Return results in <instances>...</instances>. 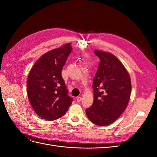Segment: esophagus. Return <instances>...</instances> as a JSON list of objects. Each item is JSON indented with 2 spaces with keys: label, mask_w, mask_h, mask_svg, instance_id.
<instances>
[{
  "label": "esophagus",
  "mask_w": 157,
  "mask_h": 157,
  "mask_svg": "<svg viewBox=\"0 0 157 157\" xmlns=\"http://www.w3.org/2000/svg\"><path fill=\"white\" fill-rule=\"evenodd\" d=\"M81 100H82V98L81 97H77V102H80V101H81Z\"/></svg>",
  "instance_id": "1"
}]
</instances>
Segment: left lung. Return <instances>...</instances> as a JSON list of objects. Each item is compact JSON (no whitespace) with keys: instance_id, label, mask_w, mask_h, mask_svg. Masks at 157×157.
<instances>
[{"instance_id":"left-lung-1","label":"left lung","mask_w":157,"mask_h":157,"mask_svg":"<svg viewBox=\"0 0 157 157\" xmlns=\"http://www.w3.org/2000/svg\"><path fill=\"white\" fill-rule=\"evenodd\" d=\"M94 53L100 62L93 80L94 102L86 113L94 124L105 126L118 119L126 109L131 80L124 66L113 54L100 50Z\"/></svg>"}]
</instances>
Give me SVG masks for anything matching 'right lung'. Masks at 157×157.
<instances>
[{"label": "right lung", "instance_id": "1", "mask_svg": "<svg viewBox=\"0 0 157 157\" xmlns=\"http://www.w3.org/2000/svg\"><path fill=\"white\" fill-rule=\"evenodd\" d=\"M71 43L42 55L27 78V95L33 110L45 120L63 117L73 101L61 77V71L72 51Z\"/></svg>", "mask_w": 157, "mask_h": 157}]
</instances>
